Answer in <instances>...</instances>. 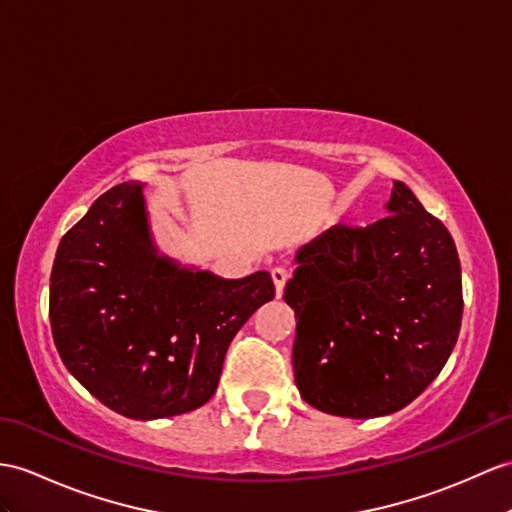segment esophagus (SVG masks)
I'll return each instance as SVG.
<instances>
[{
	"label": "esophagus",
	"mask_w": 512,
	"mask_h": 512,
	"mask_svg": "<svg viewBox=\"0 0 512 512\" xmlns=\"http://www.w3.org/2000/svg\"><path fill=\"white\" fill-rule=\"evenodd\" d=\"M271 280H273V286H276V297H282L284 284H286V280H289V271L282 267L271 269Z\"/></svg>",
	"instance_id": "1"
}]
</instances>
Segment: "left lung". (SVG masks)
<instances>
[{
  "instance_id": "8db88e82",
  "label": "left lung",
  "mask_w": 512,
  "mask_h": 512,
  "mask_svg": "<svg viewBox=\"0 0 512 512\" xmlns=\"http://www.w3.org/2000/svg\"><path fill=\"white\" fill-rule=\"evenodd\" d=\"M389 217L334 226L299 249L284 302L295 310V384L328 415L402 410L439 376L460 319L463 282L452 234L393 182Z\"/></svg>"
}]
</instances>
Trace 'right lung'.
Masks as SVG:
<instances>
[{
	"label": "right lung",
	"mask_w": 512,
	"mask_h": 512,
	"mask_svg": "<svg viewBox=\"0 0 512 512\" xmlns=\"http://www.w3.org/2000/svg\"><path fill=\"white\" fill-rule=\"evenodd\" d=\"M267 271L223 280L160 256L143 184L95 199L58 245L49 321L62 363L130 419H162L215 395L234 334L273 299Z\"/></svg>",
	"instance_id": "obj_1"
}]
</instances>
